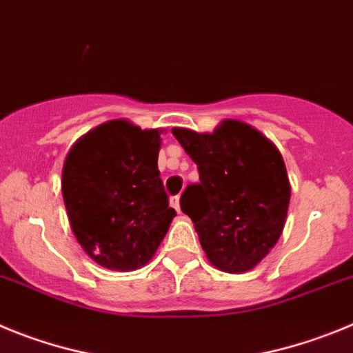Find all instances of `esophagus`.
<instances>
[{
  "label": "esophagus",
  "mask_w": 353,
  "mask_h": 353,
  "mask_svg": "<svg viewBox=\"0 0 353 353\" xmlns=\"http://www.w3.org/2000/svg\"><path fill=\"white\" fill-rule=\"evenodd\" d=\"M170 205H172V208L176 209L177 212L181 211V205H179V195H174V196H170Z\"/></svg>",
  "instance_id": "obj_1"
}]
</instances>
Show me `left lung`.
I'll return each instance as SVG.
<instances>
[{
	"label": "left lung",
	"mask_w": 353,
	"mask_h": 353,
	"mask_svg": "<svg viewBox=\"0 0 353 353\" xmlns=\"http://www.w3.org/2000/svg\"><path fill=\"white\" fill-rule=\"evenodd\" d=\"M196 163L199 183L181 195L209 262L225 272H246L271 252L283 232L290 202L287 167L259 130L225 119L212 133L174 128Z\"/></svg>",
	"instance_id": "1"
}]
</instances>
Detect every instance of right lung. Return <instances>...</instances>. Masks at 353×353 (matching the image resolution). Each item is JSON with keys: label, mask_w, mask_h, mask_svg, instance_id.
<instances>
[{"label": "right lung", "mask_w": 353, "mask_h": 353, "mask_svg": "<svg viewBox=\"0 0 353 353\" xmlns=\"http://www.w3.org/2000/svg\"><path fill=\"white\" fill-rule=\"evenodd\" d=\"M160 133L107 121L79 139L63 165L72 230L82 250L112 271L145 265L176 216L158 170Z\"/></svg>", "instance_id": "1"}]
</instances>
